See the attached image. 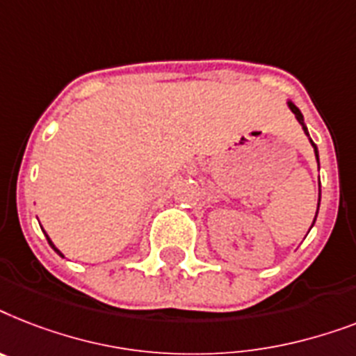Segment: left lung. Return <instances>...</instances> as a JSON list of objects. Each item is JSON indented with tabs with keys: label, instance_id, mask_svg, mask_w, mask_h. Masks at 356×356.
Returning <instances> with one entry per match:
<instances>
[{
	"label": "left lung",
	"instance_id": "left-lung-1",
	"mask_svg": "<svg viewBox=\"0 0 356 356\" xmlns=\"http://www.w3.org/2000/svg\"><path fill=\"white\" fill-rule=\"evenodd\" d=\"M286 106L291 108V112L296 115V119H298V123L301 124V129H303V132H305L307 136H309V130H307V124H305V121H303V113L300 112V108L296 106V104L292 101H286ZM309 141H311L312 149H314V154H316V160H318V147H316V145H314V141H312V139H311V136H309ZM318 165H320V160H318ZM318 207H320V200H318ZM316 217H318V209H316ZM316 217H314V220H312V226H314V222H316Z\"/></svg>",
	"mask_w": 356,
	"mask_h": 356
}]
</instances>
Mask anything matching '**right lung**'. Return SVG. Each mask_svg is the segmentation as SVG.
Segmentation results:
<instances>
[{
	"label": "right lung",
	"instance_id": "obj_1",
	"mask_svg": "<svg viewBox=\"0 0 356 356\" xmlns=\"http://www.w3.org/2000/svg\"><path fill=\"white\" fill-rule=\"evenodd\" d=\"M45 233V232H44ZM45 237H47V241H49V246H51V248H53V250H55V252H56V254H58V255H60V257H64V255H62V252H60V250H58V248H56V246H55V244H53V241H51V238H49V235H47V233H45Z\"/></svg>",
	"mask_w": 356,
	"mask_h": 356
}]
</instances>
